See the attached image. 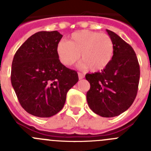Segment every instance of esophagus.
Masks as SVG:
<instances>
[{"instance_id": "obj_1", "label": "esophagus", "mask_w": 151, "mask_h": 151, "mask_svg": "<svg viewBox=\"0 0 151 151\" xmlns=\"http://www.w3.org/2000/svg\"><path fill=\"white\" fill-rule=\"evenodd\" d=\"M78 78H79V79H82V78H84V75L82 74V73H78Z\"/></svg>"}]
</instances>
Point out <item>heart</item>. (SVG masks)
I'll list each match as a JSON object with an SVG mask.
<instances>
[{
    "mask_svg": "<svg viewBox=\"0 0 151 151\" xmlns=\"http://www.w3.org/2000/svg\"><path fill=\"white\" fill-rule=\"evenodd\" d=\"M57 57L63 65L73 66L80 58V67L91 72L105 69L114 54L113 40L105 33L81 30L73 33L69 41H61L57 45Z\"/></svg>",
    "mask_w": 151,
    "mask_h": 151,
    "instance_id": "heart-1",
    "label": "heart"
}]
</instances>
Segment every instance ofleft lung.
<instances>
[{
	"instance_id": "left-lung-1",
	"label": "left lung",
	"mask_w": 151,
	"mask_h": 151,
	"mask_svg": "<svg viewBox=\"0 0 151 151\" xmlns=\"http://www.w3.org/2000/svg\"><path fill=\"white\" fill-rule=\"evenodd\" d=\"M114 45L111 62L101 72L85 75L91 88L87 102L92 111L102 117L120 115L132 104L138 93L140 66L133 48L106 29Z\"/></svg>"
}]
</instances>
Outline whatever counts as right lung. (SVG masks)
<instances>
[{
    "mask_svg": "<svg viewBox=\"0 0 151 151\" xmlns=\"http://www.w3.org/2000/svg\"><path fill=\"white\" fill-rule=\"evenodd\" d=\"M62 37L57 31L38 32L13 57L12 86L22 107L35 116L50 117L60 111L68 91L78 81L77 72L63 65L57 57Z\"/></svg>",
    "mask_w": 151,
    "mask_h": 151,
    "instance_id": "1",
    "label": "right lung"
}]
</instances>
